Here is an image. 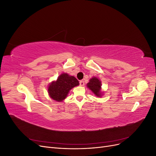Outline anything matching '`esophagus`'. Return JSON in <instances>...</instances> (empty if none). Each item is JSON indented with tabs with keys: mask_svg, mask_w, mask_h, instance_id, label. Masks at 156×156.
<instances>
[{
	"mask_svg": "<svg viewBox=\"0 0 156 156\" xmlns=\"http://www.w3.org/2000/svg\"><path fill=\"white\" fill-rule=\"evenodd\" d=\"M79 84H80V86L83 87L84 85V82L83 80H81V81H79Z\"/></svg>",
	"mask_w": 156,
	"mask_h": 156,
	"instance_id": "obj_1",
	"label": "esophagus"
}]
</instances>
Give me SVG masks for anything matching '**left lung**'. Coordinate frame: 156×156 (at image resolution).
<instances>
[{"instance_id": "obj_1", "label": "left lung", "mask_w": 156, "mask_h": 156, "mask_svg": "<svg viewBox=\"0 0 156 156\" xmlns=\"http://www.w3.org/2000/svg\"><path fill=\"white\" fill-rule=\"evenodd\" d=\"M87 86L97 97H101L103 95V93L101 91V82L98 78L94 77L90 79Z\"/></svg>"}]
</instances>
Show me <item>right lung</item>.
Instances as JSON below:
<instances>
[{
    "label": "right lung",
    "mask_w": 156,
    "mask_h": 156,
    "mask_svg": "<svg viewBox=\"0 0 156 156\" xmlns=\"http://www.w3.org/2000/svg\"><path fill=\"white\" fill-rule=\"evenodd\" d=\"M79 84L78 80L66 73L59 75L57 80L53 81L48 87V93L50 98L55 101L60 102L67 97L69 90Z\"/></svg>",
    "instance_id": "1"
}]
</instances>
